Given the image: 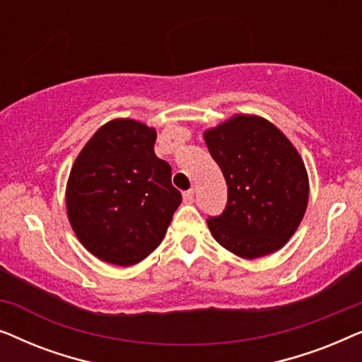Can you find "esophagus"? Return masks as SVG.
Segmentation results:
<instances>
[{"mask_svg": "<svg viewBox=\"0 0 362 362\" xmlns=\"http://www.w3.org/2000/svg\"><path fill=\"white\" fill-rule=\"evenodd\" d=\"M182 199H185L186 204H191V202L194 201V191L187 189V191L182 192Z\"/></svg>", "mask_w": 362, "mask_h": 362, "instance_id": "34e87169", "label": "esophagus"}]
</instances>
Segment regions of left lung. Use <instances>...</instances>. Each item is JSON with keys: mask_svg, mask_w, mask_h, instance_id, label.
<instances>
[{"mask_svg": "<svg viewBox=\"0 0 362 362\" xmlns=\"http://www.w3.org/2000/svg\"><path fill=\"white\" fill-rule=\"evenodd\" d=\"M204 141L227 182L224 212L207 219L214 239L242 259L281 249L308 204V175L296 148L257 115L232 117L206 130Z\"/></svg>", "mask_w": 362, "mask_h": 362, "instance_id": "1", "label": "left lung"}]
</instances>
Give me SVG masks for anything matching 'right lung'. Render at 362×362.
Listing matches in <instances>:
<instances>
[{
    "instance_id": "right-lung-1",
    "label": "right lung",
    "mask_w": 362,
    "mask_h": 362,
    "mask_svg": "<svg viewBox=\"0 0 362 362\" xmlns=\"http://www.w3.org/2000/svg\"><path fill=\"white\" fill-rule=\"evenodd\" d=\"M155 128L117 118L93 133L71 170L69 222L82 245L108 264L146 259L181 204L171 166L155 155Z\"/></svg>"
}]
</instances>
